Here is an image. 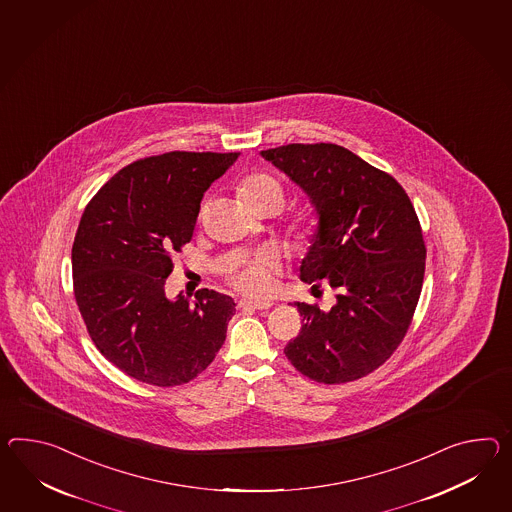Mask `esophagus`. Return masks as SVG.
Listing matches in <instances>:
<instances>
[{
  "instance_id": "esophagus-1",
  "label": "esophagus",
  "mask_w": 512,
  "mask_h": 512,
  "mask_svg": "<svg viewBox=\"0 0 512 512\" xmlns=\"http://www.w3.org/2000/svg\"><path fill=\"white\" fill-rule=\"evenodd\" d=\"M240 309H253V311H266L270 309L274 303L272 301H253V300H240Z\"/></svg>"
}]
</instances>
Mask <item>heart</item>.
<instances>
[{
    "label": "heart",
    "instance_id": "heart-1",
    "mask_svg": "<svg viewBox=\"0 0 512 512\" xmlns=\"http://www.w3.org/2000/svg\"><path fill=\"white\" fill-rule=\"evenodd\" d=\"M240 198L244 200L246 205H250L251 209H255L257 205H261L262 201L275 200L283 205V187L279 185V181L274 175L266 174V172H253L246 175L240 185H238ZM318 231V225L311 216L301 218L298 224V238L301 242H311L314 235ZM277 272V261L274 255L270 253H262L259 257H255L253 261H248L238 268H233L229 279L233 283V287L238 290L255 296V298H264L274 290V274Z\"/></svg>",
    "mask_w": 512,
    "mask_h": 512
}]
</instances>
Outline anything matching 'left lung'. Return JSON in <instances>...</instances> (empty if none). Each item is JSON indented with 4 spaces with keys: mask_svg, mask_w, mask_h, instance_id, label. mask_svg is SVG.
<instances>
[{
    "mask_svg": "<svg viewBox=\"0 0 512 512\" xmlns=\"http://www.w3.org/2000/svg\"><path fill=\"white\" fill-rule=\"evenodd\" d=\"M261 155L307 192L320 216L301 279L337 292L331 311L294 303L303 325L285 348L288 361L325 385L372 374L407 335L424 283L427 251L407 192L337 144H287Z\"/></svg>",
    "mask_w": 512,
    "mask_h": 512,
    "instance_id": "obj_1",
    "label": "left lung"
}]
</instances>
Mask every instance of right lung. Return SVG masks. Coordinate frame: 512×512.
Wrapping results in <instances>:
<instances>
[{
  "label": "right lung",
  "mask_w": 512,
  "mask_h": 512,
  "mask_svg": "<svg viewBox=\"0 0 512 512\" xmlns=\"http://www.w3.org/2000/svg\"><path fill=\"white\" fill-rule=\"evenodd\" d=\"M238 153L170 151L113 175L88 201L72 246L88 335L124 374L155 387L192 381L224 344L235 301L201 288L168 300L172 255L190 242L205 190Z\"/></svg>",
  "instance_id": "1"
}]
</instances>
